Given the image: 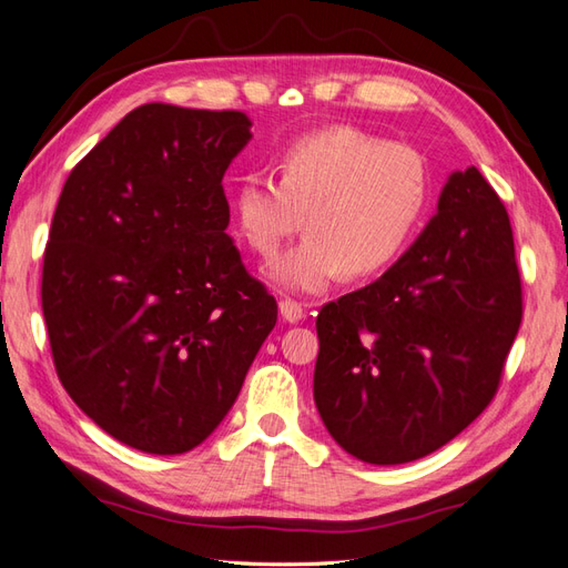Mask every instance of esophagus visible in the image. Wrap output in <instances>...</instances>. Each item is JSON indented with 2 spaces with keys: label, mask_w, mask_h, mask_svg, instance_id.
<instances>
[{
  "label": "esophagus",
  "mask_w": 568,
  "mask_h": 568,
  "mask_svg": "<svg viewBox=\"0 0 568 568\" xmlns=\"http://www.w3.org/2000/svg\"><path fill=\"white\" fill-rule=\"evenodd\" d=\"M278 310H281V316L287 324H297V322L305 320V307H302L300 302H295V300H283Z\"/></svg>",
  "instance_id": "obj_1"
}]
</instances>
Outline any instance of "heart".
<instances>
[{
    "label": "heart",
    "mask_w": 568,
    "mask_h": 568,
    "mask_svg": "<svg viewBox=\"0 0 568 568\" xmlns=\"http://www.w3.org/2000/svg\"><path fill=\"white\" fill-rule=\"evenodd\" d=\"M433 201L424 154L355 128L297 138L278 160V179L246 174L232 197L236 232L271 258L305 215V240L266 268L285 293L316 295L341 275L371 278L414 240Z\"/></svg>",
    "instance_id": "heart-1"
}]
</instances>
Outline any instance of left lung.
Listing matches in <instances>:
<instances>
[{"label": "left lung", "mask_w": 568, "mask_h": 568, "mask_svg": "<svg viewBox=\"0 0 568 568\" xmlns=\"http://www.w3.org/2000/svg\"><path fill=\"white\" fill-rule=\"evenodd\" d=\"M520 320L506 207L477 166L453 171L408 252L316 316L326 430L371 465L435 453L494 399Z\"/></svg>", "instance_id": "left-lung-1"}]
</instances>
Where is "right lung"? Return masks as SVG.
<instances>
[{
    "mask_svg": "<svg viewBox=\"0 0 568 568\" xmlns=\"http://www.w3.org/2000/svg\"><path fill=\"white\" fill-rule=\"evenodd\" d=\"M248 140L242 111L144 103L64 181L41 287L52 361L135 450L201 445L278 320L227 234L222 176Z\"/></svg>",
    "mask_w": 568,
    "mask_h": 568,
    "instance_id": "obj_1",
    "label": "right lung"
}]
</instances>
